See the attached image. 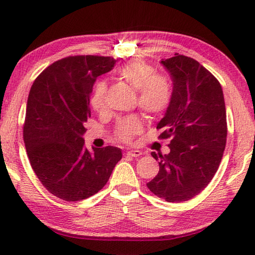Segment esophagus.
<instances>
[{
    "label": "esophagus",
    "mask_w": 255,
    "mask_h": 255,
    "mask_svg": "<svg viewBox=\"0 0 255 255\" xmlns=\"http://www.w3.org/2000/svg\"><path fill=\"white\" fill-rule=\"evenodd\" d=\"M141 154H143V153H141L140 150H137V149H135V150H128V152H126L127 156H130V157H139Z\"/></svg>",
    "instance_id": "obj_1"
}]
</instances>
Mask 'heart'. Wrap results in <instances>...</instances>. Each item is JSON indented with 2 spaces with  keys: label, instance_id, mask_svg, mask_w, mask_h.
I'll return each mask as SVG.
<instances>
[{
  "label": "heart",
  "instance_id": "1",
  "mask_svg": "<svg viewBox=\"0 0 255 255\" xmlns=\"http://www.w3.org/2000/svg\"><path fill=\"white\" fill-rule=\"evenodd\" d=\"M122 80L137 90L138 105L144 112L152 116L163 114L169 108L172 99L171 83L166 77L155 75V70L149 64L136 59L119 68ZM107 83L99 81L93 88L90 105L96 111L105 107ZM141 130V122L136 116L123 119L117 127V137L124 141L130 140L133 135Z\"/></svg>",
  "mask_w": 255,
  "mask_h": 255
}]
</instances>
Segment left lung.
<instances>
[{"label": "left lung", "instance_id": "left-lung-1", "mask_svg": "<svg viewBox=\"0 0 255 255\" xmlns=\"http://www.w3.org/2000/svg\"><path fill=\"white\" fill-rule=\"evenodd\" d=\"M173 89L169 108L157 123L161 138H170V153L152 152L159 171L147 183L169 202L191 199L214 178L226 146V108L222 86L193 58L175 54L161 60Z\"/></svg>", "mask_w": 255, "mask_h": 255}]
</instances>
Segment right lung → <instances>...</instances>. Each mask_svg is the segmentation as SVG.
<instances>
[{"instance_id": "1", "label": "right lung", "mask_w": 255, "mask_h": 255, "mask_svg": "<svg viewBox=\"0 0 255 255\" xmlns=\"http://www.w3.org/2000/svg\"><path fill=\"white\" fill-rule=\"evenodd\" d=\"M117 59L72 56L51 64L30 90L23 139L30 164L44 187L66 201H80L105 187L122 149L84 146V124L91 117L90 97L98 76Z\"/></svg>"}]
</instances>
